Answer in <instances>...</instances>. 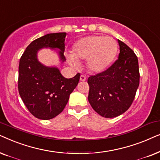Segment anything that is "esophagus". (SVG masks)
<instances>
[{"label":"esophagus","mask_w":160,"mask_h":160,"mask_svg":"<svg viewBox=\"0 0 160 160\" xmlns=\"http://www.w3.org/2000/svg\"><path fill=\"white\" fill-rule=\"evenodd\" d=\"M80 81H86V77L85 76V75H83V74H81V75H80Z\"/></svg>","instance_id":"obj_1"}]
</instances>
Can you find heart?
Listing matches in <instances>:
<instances>
[{
    "mask_svg": "<svg viewBox=\"0 0 160 160\" xmlns=\"http://www.w3.org/2000/svg\"><path fill=\"white\" fill-rule=\"evenodd\" d=\"M118 51V44L111 37L88 36L79 39L74 44L69 61L77 66L79 60L87 59V66L91 72L105 71L113 61Z\"/></svg>",
    "mask_w": 160,
    "mask_h": 160,
    "instance_id": "1",
    "label": "heart"
}]
</instances>
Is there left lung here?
Segmentation results:
<instances>
[{
  "instance_id": "left-lung-1",
  "label": "left lung",
  "mask_w": 160,
  "mask_h": 160,
  "mask_svg": "<svg viewBox=\"0 0 160 160\" xmlns=\"http://www.w3.org/2000/svg\"><path fill=\"white\" fill-rule=\"evenodd\" d=\"M118 58L105 71L88 79V102L98 114L114 118L129 109L140 83L137 55L126 44L118 39Z\"/></svg>"
}]
</instances>
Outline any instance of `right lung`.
Returning <instances> with one entry per match:
<instances>
[{"mask_svg": "<svg viewBox=\"0 0 160 160\" xmlns=\"http://www.w3.org/2000/svg\"><path fill=\"white\" fill-rule=\"evenodd\" d=\"M66 36L67 33H48L34 40L20 59L19 93L29 112L42 120L55 118L63 111L80 80V73L65 78L58 68L46 67L37 59L42 48H58L61 61L64 62Z\"/></svg>", "mask_w": 160, "mask_h": 160, "instance_id": "add662e5", "label": "right lung"}]
</instances>
